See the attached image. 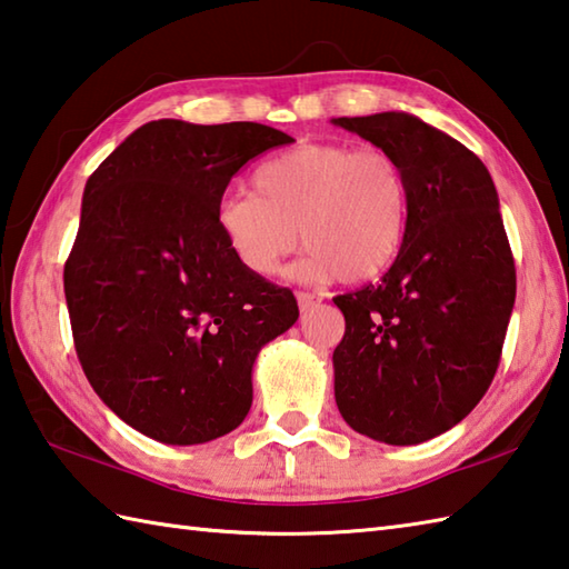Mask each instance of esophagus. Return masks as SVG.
<instances>
[{
	"label": "esophagus",
	"instance_id": "1",
	"mask_svg": "<svg viewBox=\"0 0 569 569\" xmlns=\"http://www.w3.org/2000/svg\"><path fill=\"white\" fill-rule=\"evenodd\" d=\"M297 301H299V309L301 311H309L311 307H315L317 305V297L315 295H311V292H297Z\"/></svg>",
	"mask_w": 569,
	"mask_h": 569
}]
</instances>
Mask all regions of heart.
I'll list each match as a JSON object with an SVG mask.
<instances>
[{
	"label": "heart",
	"mask_w": 569,
	"mask_h": 569,
	"mask_svg": "<svg viewBox=\"0 0 569 569\" xmlns=\"http://www.w3.org/2000/svg\"><path fill=\"white\" fill-rule=\"evenodd\" d=\"M252 189L228 193L216 223L233 258L258 277H272L301 240L307 250L289 270L297 280H373L408 230V173L382 147L299 144L264 159Z\"/></svg>",
	"instance_id": "obj_1"
}]
</instances>
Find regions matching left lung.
Here are the masks:
<instances>
[{
  "mask_svg": "<svg viewBox=\"0 0 569 569\" xmlns=\"http://www.w3.org/2000/svg\"><path fill=\"white\" fill-rule=\"evenodd\" d=\"M388 149L410 183L408 230L378 284L333 297L346 333L333 392L376 442L420 445L477 408L501 361L516 264L483 161L408 112L336 118Z\"/></svg>",
  "mask_w": 569,
  "mask_h": 569,
  "instance_id": "1",
  "label": "left lung"
}]
</instances>
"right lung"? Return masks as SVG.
I'll list each match as a JSON object with an SVG mask.
<instances>
[{
	"instance_id": "obj_1",
	"label": "right lung",
	"mask_w": 569,
	"mask_h": 569,
	"mask_svg": "<svg viewBox=\"0 0 569 569\" xmlns=\"http://www.w3.org/2000/svg\"><path fill=\"white\" fill-rule=\"evenodd\" d=\"M292 137L258 122L154 120L90 173L66 260L73 343L100 400L164 445L233 432L252 363L299 317L248 272L216 223L233 173Z\"/></svg>"
}]
</instances>
